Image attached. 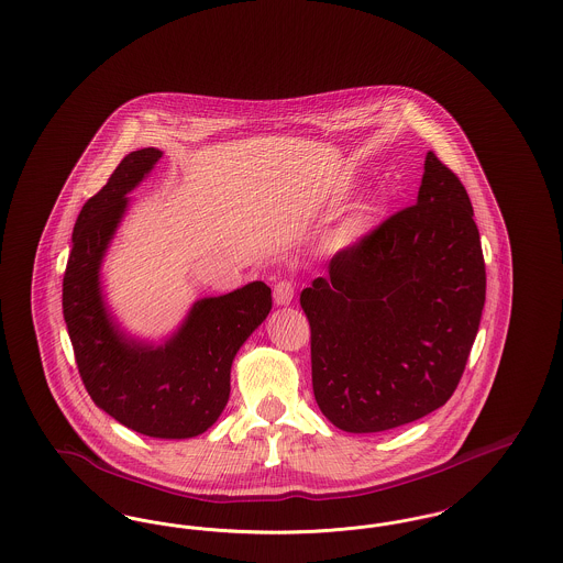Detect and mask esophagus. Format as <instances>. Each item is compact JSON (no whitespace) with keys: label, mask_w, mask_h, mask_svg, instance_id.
<instances>
[{"label":"esophagus","mask_w":563,"mask_h":563,"mask_svg":"<svg viewBox=\"0 0 563 563\" xmlns=\"http://www.w3.org/2000/svg\"><path fill=\"white\" fill-rule=\"evenodd\" d=\"M295 285L291 280H278L274 285V303L276 306H289L294 301Z\"/></svg>","instance_id":"obj_1"}]
</instances>
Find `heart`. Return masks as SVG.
Segmentation results:
<instances>
[{"instance_id": "1", "label": "heart", "mask_w": 563, "mask_h": 563, "mask_svg": "<svg viewBox=\"0 0 563 563\" xmlns=\"http://www.w3.org/2000/svg\"><path fill=\"white\" fill-rule=\"evenodd\" d=\"M354 232H356V223H349V225H344L338 234H335V244L338 246H344V244H349L352 241V236H354Z\"/></svg>"}]
</instances>
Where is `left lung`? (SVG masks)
<instances>
[{
	"mask_svg": "<svg viewBox=\"0 0 563 563\" xmlns=\"http://www.w3.org/2000/svg\"><path fill=\"white\" fill-rule=\"evenodd\" d=\"M312 390L331 424L382 432L445 405L485 303V262L466 189L432 152L418 202L338 251L299 295Z\"/></svg>",
	"mask_w": 563,
	"mask_h": 563,
	"instance_id": "obj_1",
	"label": "left lung"
}]
</instances>
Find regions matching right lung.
<instances>
[{"mask_svg": "<svg viewBox=\"0 0 563 563\" xmlns=\"http://www.w3.org/2000/svg\"><path fill=\"white\" fill-rule=\"evenodd\" d=\"M162 152H131L81 207L63 276V317L81 382L126 429L154 439H189L211 429L230 399V369L246 338L266 321L272 291L262 280L205 297L161 346L136 342L109 317L99 269L129 207L126 194Z\"/></svg>", "mask_w": 563, "mask_h": 563, "instance_id": "right-lung-1", "label": "right lung"}]
</instances>
